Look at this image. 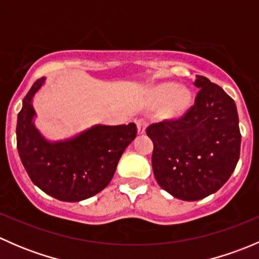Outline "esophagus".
<instances>
[{
  "label": "esophagus",
  "instance_id": "esophagus-1",
  "mask_svg": "<svg viewBox=\"0 0 259 259\" xmlns=\"http://www.w3.org/2000/svg\"><path fill=\"white\" fill-rule=\"evenodd\" d=\"M137 127H138V134L142 135V134H145V130H146V126H148V122L145 121L144 119H139L137 120Z\"/></svg>",
  "mask_w": 259,
  "mask_h": 259
}]
</instances>
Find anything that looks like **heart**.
I'll list each match as a JSON object with an SVG mask.
<instances>
[{"mask_svg":"<svg viewBox=\"0 0 259 259\" xmlns=\"http://www.w3.org/2000/svg\"><path fill=\"white\" fill-rule=\"evenodd\" d=\"M158 101H166L164 115L169 117L182 116L192 105V94L188 89L178 88L176 83H163L155 89Z\"/></svg>","mask_w":259,"mask_h":259,"instance_id":"b5f03b06","label":"heart"}]
</instances>
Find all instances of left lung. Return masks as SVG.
I'll return each instance as SVG.
<instances>
[{
    "label": "left lung",
    "mask_w": 259,
    "mask_h": 259,
    "mask_svg": "<svg viewBox=\"0 0 259 259\" xmlns=\"http://www.w3.org/2000/svg\"><path fill=\"white\" fill-rule=\"evenodd\" d=\"M194 105L178 119L151 124V155L158 184L182 200H199L221 189L236 169L241 132L234 100L197 75Z\"/></svg>",
    "instance_id": "left-lung-1"
}]
</instances>
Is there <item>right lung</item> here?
Masks as SVG:
<instances>
[{"instance_id": "right-lung-1", "label": "right lung", "mask_w": 259, "mask_h": 259, "mask_svg": "<svg viewBox=\"0 0 259 259\" xmlns=\"http://www.w3.org/2000/svg\"><path fill=\"white\" fill-rule=\"evenodd\" d=\"M45 82L36 81L17 115V149L28 177L42 192L62 202L98 194L113 179L119 159L137 137V125H95L72 139L51 143L33 125L32 98Z\"/></svg>"}]
</instances>
